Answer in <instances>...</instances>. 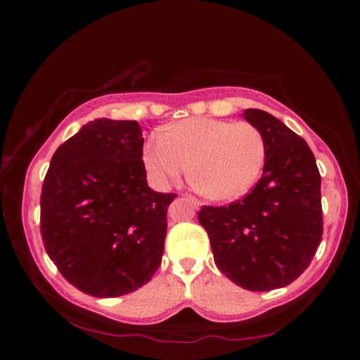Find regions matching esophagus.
Returning a JSON list of instances; mask_svg holds the SVG:
<instances>
[{
	"mask_svg": "<svg viewBox=\"0 0 360 360\" xmlns=\"http://www.w3.org/2000/svg\"><path fill=\"white\" fill-rule=\"evenodd\" d=\"M184 198L187 200V202H191L193 205V208H200L202 206V203H200V200H197L195 197H192V195H184Z\"/></svg>",
	"mask_w": 360,
	"mask_h": 360,
	"instance_id": "esophagus-1",
	"label": "esophagus"
}]
</instances>
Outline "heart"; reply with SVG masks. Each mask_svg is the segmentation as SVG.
Returning a JSON list of instances; mask_svg holds the SVG:
<instances>
[{"instance_id": "1", "label": "heart", "mask_w": 360, "mask_h": 360, "mask_svg": "<svg viewBox=\"0 0 360 360\" xmlns=\"http://www.w3.org/2000/svg\"><path fill=\"white\" fill-rule=\"evenodd\" d=\"M266 143L248 122L191 117L152 133L143 148L144 167L158 184L184 174L191 163L195 187L216 202L246 195L265 165Z\"/></svg>"}]
</instances>
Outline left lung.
Here are the masks:
<instances>
[{
	"mask_svg": "<svg viewBox=\"0 0 360 360\" xmlns=\"http://www.w3.org/2000/svg\"><path fill=\"white\" fill-rule=\"evenodd\" d=\"M243 117L265 138L264 174L243 200L203 206L198 222L219 270L243 289L264 292L294 283L318 251L321 174L307 141L275 115L249 108Z\"/></svg>",
	"mask_w": 360,
	"mask_h": 360,
	"instance_id": "1",
	"label": "left lung"
}]
</instances>
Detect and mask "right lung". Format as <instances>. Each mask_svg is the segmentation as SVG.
Instances as JSON below:
<instances>
[{
  "instance_id": "1",
  "label": "right lung",
  "mask_w": 360,
  "mask_h": 360,
  "mask_svg": "<svg viewBox=\"0 0 360 360\" xmlns=\"http://www.w3.org/2000/svg\"><path fill=\"white\" fill-rule=\"evenodd\" d=\"M136 120L96 119L53 154L41 192V235L66 281L111 298L150 281L176 193L146 181Z\"/></svg>"
}]
</instances>
